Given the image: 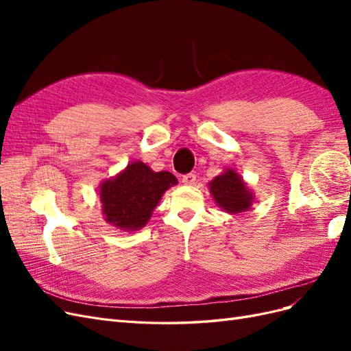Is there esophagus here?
<instances>
[{
  "mask_svg": "<svg viewBox=\"0 0 351 351\" xmlns=\"http://www.w3.org/2000/svg\"><path fill=\"white\" fill-rule=\"evenodd\" d=\"M182 182H183V184H186V186L195 184V182H196V174H193V173L184 174V176L182 177Z\"/></svg>",
  "mask_w": 351,
  "mask_h": 351,
  "instance_id": "1",
  "label": "esophagus"
}]
</instances>
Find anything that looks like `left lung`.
Masks as SVG:
<instances>
[{
    "label": "left lung",
    "mask_w": 351,
    "mask_h": 351,
    "mask_svg": "<svg viewBox=\"0 0 351 351\" xmlns=\"http://www.w3.org/2000/svg\"><path fill=\"white\" fill-rule=\"evenodd\" d=\"M209 189L218 206L230 214L247 210L252 205V193L243 183L241 177L232 169L212 180Z\"/></svg>",
    "instance_id": "8db88e82"
}]
</instances>
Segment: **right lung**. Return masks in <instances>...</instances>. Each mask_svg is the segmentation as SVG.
Returning a JSON list of instances; mask_svg holds the SVG:
<instances>
[{
	"instance_id": "right-lung-1",
	"label": "right lung",
	"mask_w": 351,
	"mask_h": 351,
	"mask_svg": "<svg viewBox=\"0 0 351 351\" xmlns=\"http://www.w3.org/2000/svg\"><path fill=\"white\" fill-rule=\"evenodd\" d=\"M177 178L168 171L155 173L137 161L121 174L101 184L102 214L111 226L125 231L142 228L169 186Z\"/></svg>"
}]
</instances>
